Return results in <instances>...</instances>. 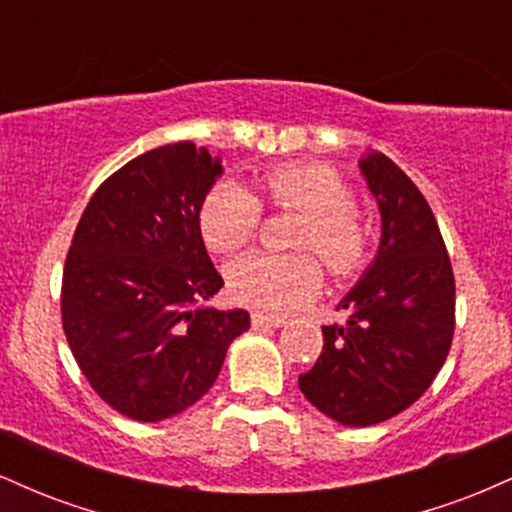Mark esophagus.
Listing matches in <instances>:
<instances>
[{
	"label": "esophagus",
	"mask_w": 512,
	"mask_h": 512,
	"mask_svg": "<svg viewBox=\"0 0 512 512\" xmlns=\"http://www.w3.org/2000/svg\"><path fill=\"white\" fill-rule=\"evenodd\" d=\"M250 322H252V327H255V330H274V327L284 325V317H269V315H262V313H252Z\"/></svg>",
	"instance_id": "1"
}]
</instances>
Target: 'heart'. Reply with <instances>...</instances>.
I'll use <instances>...</instances> for the list:
<instances>
[{
    "label": "heart",
    "instance_id": "heart-1",
    "mask_svg": "<svg viewBox=\"0 0 512 512\" xmlns=\"http://www.w3.org/2000/svg\"><path fill=\"white\" fill-rule=\"evenodd\" d=\"M257 192L279 211H301L293 248L315 252L334 276L356 274L370 255V223L356 207V190L342 173L320 163H279L255 178ZM211 252L228 255L257 236L262 204L236 182H219L197 211ZM308 252H245L228 264V293L240 305L269 315L301 308L320 291V262Z\"/></svg>",
    "mask_w": 512,
    "mask_h": 512
}]
</instances>
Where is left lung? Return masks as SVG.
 Wrapping results in <instances>:
<instances>
[{
	"label": "left lung",
	"instance_id": "obj_1",
	"mask_svg": "<svg viewBox=\"0 0 512 512\" xmlns=\"http://www.w3.org/2000/svg\"><path fill=\"white\" fill-rule=\"evenodd\" d=\"M361 173L378 199L375 262L322 327V354L298 378L313 407L344 426H373L404 411L436 380L455 332V276L436 216L397 163L368 154Z\"/></svg>",
	"mask_w": 512,
	"mask_h": 512
}]
</instances>
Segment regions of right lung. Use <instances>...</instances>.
<instances>
[{
	"instance_id": "add662e5",
	"label": "right lung",
	"mask_w": 512,
	"mask_h": 512,
	"mask_svg": "<svg viewBox=\"0 0 512 512\" xmlns=\"http://www.w3.org/2000/svg\"><path fill=\"white\" fill-rule=\"evenodd\" d=\"M221 161L178 142L132 158L93 192L62 274V327L88 385L134 421L202 399L248 310L202 308L223 286L197 211Z\"/></svg>"
}]
</instances>
